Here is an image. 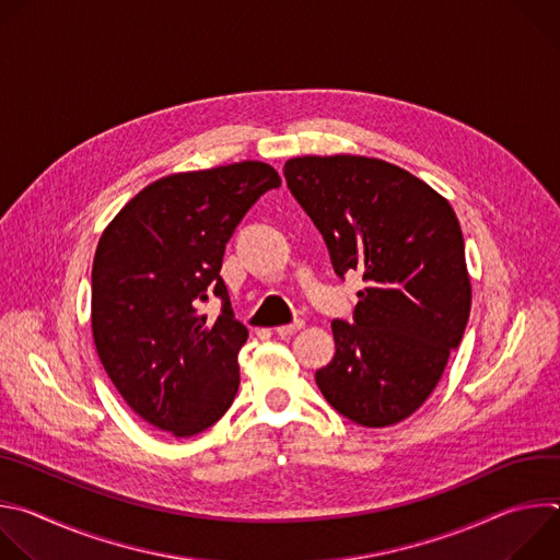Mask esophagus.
Segmentation results:
<instances>
[{
    "mask_svg": "<svg viewBox=\"0 0 560 560\" xmlns=\"http://www.w3.org/2000/svg\"><path fill=\"white\" fill-rule=\"evenodd\" d=\"M305 328V322L303 318H296V322H292V324H288V326H279L277 328V335L279 337H292V335H296L299 330H303Z\"/></svg>",
    "mask_w": 560,
    "mask_h": 560,
    "instance_id": "obj_1",
    "label": "esophagus"
}]
</instances>
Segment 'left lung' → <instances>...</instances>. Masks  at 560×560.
Returning a JSON list of instances; mask_svg holds the SVG:
<instances>
[{
	"label": "left lung",
	"mask_w": 560,
	"mask_h": 560,
	"mask_svg": "<svg viewBox=\"0 0 560 560\" xmlns=\"http://www.w3.org/2000/svg\"><path fill=\"white\" fill-rule=\"evenodd\" d=\"M290 192L343 279L357 270L352 324L335 318V359L314 378L326 401L365 428L417 412L458 348L471 303L458 219L436 190L372 156H294Z\"/></svg>",
	"instance_id": "obj_1"
}]
</instances>
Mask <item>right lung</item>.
Segmentation results:
<instances>
[{
  "label": "right lung",
  "instance_id": "right-lung-1",
  "mask_svg": "<svg viewBox=\"0 0 560 560\" xmlns=\"http://www.w3.org/2000/svg\"><path fill=\"white\" fill-rule=\"evenodd\" d=\"M277 171L242 162L177 173L145 186L104 230L93 261V339L124 401L150 425L195 436L238 389L248 339L219 275L225 244ZM222 299L214 323L198 312Z\"/></svg>",
  "mask_w": 560,
  "mask_h": 560
}]
</instances>
